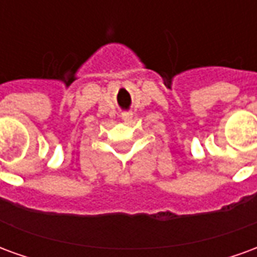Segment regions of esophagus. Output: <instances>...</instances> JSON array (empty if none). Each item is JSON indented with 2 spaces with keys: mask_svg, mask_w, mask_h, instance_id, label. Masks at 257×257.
<instances>
[{
  "mask_svg": "<svg viewBox=\"0 0 257 257\" xmlns=\"http://www.w3.org/2000/svg\"><path fill=\"white\" fill-rule=\"evenodd\" d=\"M132 118H134V114H132V112H125V114H122V119L125 122L132 121Z\"/></svg>",
  "mask_w": 257,
  "mask_h": 257,
  "instance_id": "34e87169",
  "label": "esophagus"
}]
</instances>
